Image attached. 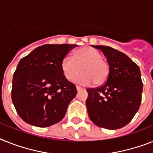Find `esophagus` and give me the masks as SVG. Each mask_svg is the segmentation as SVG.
I'll return each instance as SVG.
<instances>
[{
    "mask_svg": "<svg viewBox=\"0 0 153 153\" xmlns=\"http://www.w3.org/2000/svg\"><path fill=\"white\" fill-rule=\"evenodd\" d=\"M76 90H77V91H80V90H83V88H82L81 87H79V86H76Z\"/></svg>",
    "mask_w": 153,
    "mask_h": 153,
    "instance_id": "esophagus-1",
    "label": "esophagus"
}]
</instances>
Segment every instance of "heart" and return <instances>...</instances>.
<instances>
[{
	"mask_svg": "<svg viewBox=\"0 0 153 153\" xmlns=\"http://www.w3.org/2000/svg\"><path fill=\"white\" fill-rule=\"evenodd\" d=\"M83 72L75 79L78 84L102 85L109 75V65L102 59V53L91 47H84L74 53V56L66 55L61 62V69L65 79L73 80L76 76Z\"/></svg>",
	"mask_w": 153,
	"mask_h": 153,
	"instance_id": "b5f03b06",
	"label": "heart"
}]
</instances>
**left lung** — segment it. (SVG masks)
Instances as JSON below:
<instances>
[{
  "label": "left lung",
  "instance_id": "obj_1",
  "mask_svg": "<svg viewBox=\"0 0 153 153\" xmlns=\"http://www.w3.org/2000/svg\"><path fill=\"white\" fill-rule=\"evenodd\" d=\"M91 46L105 56L109 75L102 86L87 89L88 116L98 127L120 129L130 123L140 107L143 89L140 69L127 55L111 47Z\"/></svg>",
  "mask_w": 153,
  "mask_h": 153
}]
</instances>
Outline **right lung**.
I'll use <instances>...</instances> for the list:
<instances>
[{"label":"right lung","instance_id":"add662e5","mask_svg":"<svg viewBox=\"0 0 153 153\" xmlns=\"http://www.w3.org/2000/svg\"><path fill=\"white\" fill-rule=\"evenodd\" d=\"M76 45H44L17 65L13 75L11 98L18 114L26 123L50 127L65 117L76 88L61 69L63 58Z\"/></svg>","mask_w":153,"mask_h":153}]
</instances>
